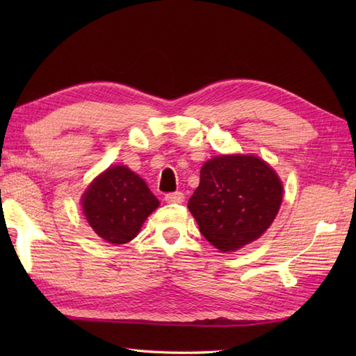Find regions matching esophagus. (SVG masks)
Returning <instances> with one entry per match:
<instances>
[{
    "mask_svg": "<svg viewBox=\"0 0 356 356\" xmlns=\"http://www.w3.org/2000/svg\"><path fill=\"white\" fill-rule=\"evenodd\" d=\"M185 200L184 193H171L165 195V202L166 203H182Z\"/></svg>",
    "mask_w": 356,
    "mask_h": 356,
    "instance_id": "34e87169",
    "label": "esophagus"
}]
</instances>
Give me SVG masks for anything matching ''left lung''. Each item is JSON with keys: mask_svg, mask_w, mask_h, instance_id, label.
<instances>
[{"mask_svg": "<svg viewBox=\"0 0 356 356\" xmlns=\"http://www.w3.org/2000/svg\"><path fill=\"white\" fill-rule=\"evenodd\" d=\"M282 199V180L260 157L222 154L203 163L188 209L211 245L234 252L269 228Z\"/></svg>", "mask_w": 356, "mask_h": 356, "instance_id": "8db88e82", "label": "left lung"}]
</instances>
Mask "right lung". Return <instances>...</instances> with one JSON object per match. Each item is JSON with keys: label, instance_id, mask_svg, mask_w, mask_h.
I'll use <instances>...</instances> for the list:
<instances>
[{"label": "right lung", "instance_id": "add662e5", "mask_svg": "<svg viewBox=\"0 0 356 356\" xmlns=\"http://www.w3.org/2000/svg\"><path fill=\"white\" fill-rule=\"evenodd\" d=\"M159 207L156 195L138 174L122 165L110 166L82 195V209L93 231L113 245H124L140 231Z\"/></svg>", "mask_w": 356, "mask_h": 356}]
</instances>
